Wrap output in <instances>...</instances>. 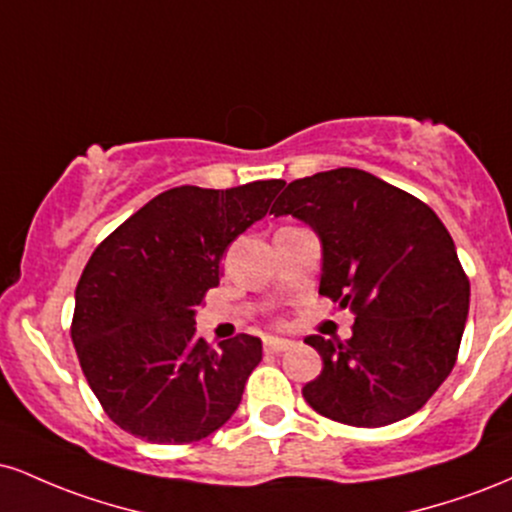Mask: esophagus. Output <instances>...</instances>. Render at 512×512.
Here are the masks:
<instances>
[{
  "instance_id": "obj_1",
  "label": "esophagus",
  "mask_w": 512,
  "mask_h": 512,
  "mask_svg": "<svg viewBox=\"0 0 512 512\" xmlns=\"http://www.w3.org/2000/svg\"><path fill=\"white\" fill-rule=\"evenodd\" d=\"M291 346L293 344L289 342V339H279V337L264 339V351H269V354H281V351H289Z\"/></svg>"
}]
</instances>
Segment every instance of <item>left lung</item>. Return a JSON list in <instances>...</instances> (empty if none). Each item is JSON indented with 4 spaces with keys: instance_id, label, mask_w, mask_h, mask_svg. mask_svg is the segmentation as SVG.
<instances>
[{
    "instance_id": "1",
    "label": "left lung",
    "mask_w": 512,
    "mask_h": 512,
    "mask_svg": "<svg viewBox=\"0 0 512 512\" xmlns=\"http://www.w3.org/2000/svg\"><path fill=\"white\" fill-rule=\"evenodd\" d=\"M269 214L313 228L320 293L356 313L346 342L305 339L322 358L305 402L361 428L419 411L455 366L469 313V279L436 211L366 170L337 168L289 182Z\"/></svg>"
}]
</instances>
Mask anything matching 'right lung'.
Listing matches in <instances>:
<instances>
[{
	"label": "right lung",
	"mask_w": 512,
	"mask_h": 512,
	"mask_svg": "<svg viewBox=\"0 0 512 512\" xmlns=\"http://www.w3.org/2000/svg\"><path fill=\"white\" fill-rule=\"evenodd\" d=\"M284 180L231 190L182 185L144 204L98 245L74 296L72 342L105 414L158 445L211 436L236 414L262 342L197 337L221 257L267 214Z\"/></svg>",
	"instance_id": "1"
}]
</instances>
